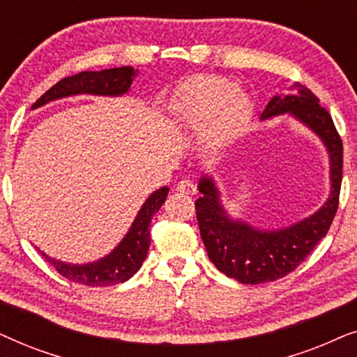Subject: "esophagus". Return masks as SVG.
Masks as SVG:
<instances>
[{
	"instance_id": "obj_1",
	"label": "esophagus",
	"mask_w": 357,
	"mask_h": 357,
	"mask_svg": "<svg viewBox=\"0 0 357 357\" xmlns=\"http://www.w3.org/2000/svg\"><path fill=\"white\" fill-rule=\"evenodd\" d=\"M177 192L183 195H195L197 193V185H195L190 178H183L177 183Z\"/></svg>"
}]
</instances>
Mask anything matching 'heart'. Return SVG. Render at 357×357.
<instances>
[{
    "instance_id": "b5f03b06",
    "label": "heart",
    "mask_w": 357,
    "mask_h": 357,
    "mask_svg": "<svg viewBox=\"0 0 357 357\" xmlns=\"http://www.w3.org/2000/svg\"><path fill=\"white\" fill-rule=\"evenodd\" d=\"M170 109L175 121L199 131L204 149L218 151L243 130L252 102L226 77L199 76L180 87Z\"/></svg>"
}]
</instances>
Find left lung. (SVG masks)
<instances>
[{
    "mask_svg": "<svg viewBox=\"0 0 357 357\" xmlns=\"http://www.w3.org/2000/svg\"><path fill=\"white\" fill-rule=\"evenodd\" d=\"M291 96H275L263 110L261 119L292 114L324 139L331 162V195L314 216L280 231H258L242 221H232L219 203L213 180H199L202 197L195 203L197 219L209 260L219 271L242 284H261L294 271L317 243L326 236L338 211L343 180V141L331 115L319 104L305 86H292Z\"/></svg>",
    "mask_w": 357,
    "mask_h": 357,
    "instance_id": "left-lung-1",
    "label": "left lung"
}]
</instances>
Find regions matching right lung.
<instances>
[{"instance_id":"1","label":"right lung","mask_w":357,"mask_h":357,"mask_svg":"<svg viewBox=\"0 0 357 357\" xmlns=\"http://www.w3.org/2000/svg\"><path fill=\"white\" fill-rule=\"evenodd\" d=\"M135 70L131 66L110 68L102 71H81L75 76L63 77L55 86H52L32 109H37L50 100L76 94H96V96H121L128 92L135 77ZM169 188L162 187L146 199L143 208L139 209L135 222L126 234L120 245L110 255L99 261L87 263V265H70V263L58 261L45 253L42 257L60 273L63 278L73 282H79L86 286H112L119 282L128 281L139 270L148 255L151 245L149 224L155 213L159 211L162 203L167 198Z\"/></svg>"}]
</instances>
